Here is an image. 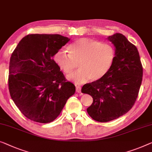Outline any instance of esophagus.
<instances>
[{
  "mask_svg": "<svg viewBox=\"0 0 152 152\" xmlns=\"http://www.w3.org/2000/svg\"><path fill=\"white\" fill-rule=\"evenodd\" d=\"M76 91L77 93H80L81 92V87H80V86H76Z\"/></svg>",
  "mask_w": 152,
  "mask_h": 152,
  "instance_id": "esophagus-1",
  "label": "esophagus"
}]
</instances>
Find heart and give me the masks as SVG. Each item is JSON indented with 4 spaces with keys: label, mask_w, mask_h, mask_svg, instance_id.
I'll return each mask as SVG.
<instances>
[{
    "label": "heart",
    "mask_w": 152,
    "mask_h": 152,
    "mask_svg": "<svg viewBox=\"0 0 152 152\" xmlns=\"http://www.w3.org/2000/svg\"><path fill=\"white\" fill-rule=\"evenodd\" d=\"M69 54L58 51L54 56L56 65L67 76H70L77 67L80 69L72 76L77 84L103 78L112 68L116 58L113 46L89 38H80L67 48Z\"/></svg>",
    "instance_id": "heart-1"
}]
</instances>
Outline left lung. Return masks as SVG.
I'll list each match as a JSON object with an SVG mask.
<instances>
[{"label": "left lung", "instance_id": "left-lung-1", "mask_svg": "<svg viewBox=\"0 0 152 152\" xmlns=\"http://www.w3.org/2000/svg\"><path fill=\"white\" fill-rule=\"evenodd\" d=\"M108 39L115 47L116 58L110 72L99 80L85 84L81 91L92 96L87 113L99 122L112 121L128 113L134 106L142 79L139 51L121 33Z\"/></svg>", "mask_w": 152, "mask_h": 152}]
</instances>
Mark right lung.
<instances>
[{
  "label": "right lung",
  "mask_w": 152,
  "mask_h": 152,
  "mask_svg": "<svg viewBox=\"0 0 152 152\" xmlns=\"http://www.w3.org/2000/svg\"><path fill=\"white\" fill-rule=\"evenodd\" d=\"M69 41L56 34H30L11 54L8 78L11 98L31 121H53L75 94V85L67 80L53 58Z\"/></svg>",
  "instance_id": "add662e5"
}]
</instances>
